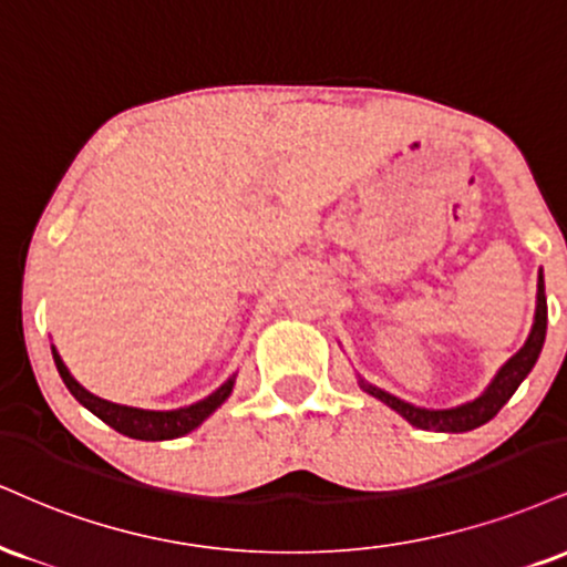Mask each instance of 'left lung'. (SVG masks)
I'll list each match as a JSON object with an SVG mask.
<instances>
[{"instance_id":"obj_1","label":"left lung","mask_w":567,"mask_h":567,"mask_svg":"<svg viewBox=\"0 0 567 567\" xmlns=\"http://www.w3.org/2000/svg\"><path fill=\"white\" fill-rule=\"evenodd\" d=\"M536 313H534V327H530L528 338H525L523 349L515 353L513 359H507L499 367V372L494 374V380L486 385L478 399L467 401V404L452 406V409H425L414 406L409 401L399 399V395L383 391V388L367 383L364 378H359L361 391L374 395V399L383 401L385 406H391L393 412H399L409 425L420 427V431H433V433H467L475 427L486 425L488 420L496 417V412L513 399L517 385L528 378V372L534 370L538 353L544 349V338H547V296H544V275L538 269V285H536Z\"/></svg>"}]
</instances>
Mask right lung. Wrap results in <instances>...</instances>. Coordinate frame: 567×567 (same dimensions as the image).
Instances as JSON below:
<instances>
[{
  "label": "right lung",
  "instance_id": "obj_1",
  "mask_svg": "<svg viewBox=\"0 0 567 567\" xmlns=\"http://www.w3.org/2000/svg\"><path fill=\"white\" fill-rule=\"evenodd\" d=\"M52 359H54V367H58L60 378H63L65 388L73 393V399H76L81 406H86L94 417H100L105 425H111L113 431H118L121 435H128V439H136V441H172V439H179V435L193 433L197 425H203V422H206L210 414H214L216 409L229 399L231 388H235V378H237V374H231L227 383L218 385L216 391L206 395L203 401H195V404L189 406L158 412V409H136V406L113 404V401L100 399V395L89 393L86 388L73 378L54 346H52Z\"/></svg>",
  "mask_w": 567,
  "mask_h": 567
}]
</instances>
